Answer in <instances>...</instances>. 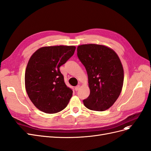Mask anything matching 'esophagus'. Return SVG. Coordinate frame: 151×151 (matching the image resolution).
I'll list each match as a JSON object with an SVG mask.
<instances>
[{"mask_svg":"<svg viewBox=\"0 0 151 151\" xmlns=\"http://www.w3.org/2000/svg\"><path fill=\"white\" fill-rule=\"evenodd\" d=\"M80 85H77L76 87H75V91H78V90H79V88H80Z\"/></svg>","mask_w":151,"mask_h":151,"instance_id":"1","label":"esophagus"}]
</instances>
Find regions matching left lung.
Wrapping results in <instances>:
<instances>
[{
  "label": "left lung",
  "instance_id": "8db88e82",
  "mask_svg": "<svg viewBox=\"0 0 151 151\" xmlns=\"http://www.w3.org/2000/svg\"><path fill=\"white\" fill-rule=\"evenodd\" d=\"M77 55L88 75L90 93L83 101L85 106L97 111L109 109L123 85V68L118 55L104 45L85 44L78 47Z\"/></svg>",
  "mask_w": 151,
  "mask_h": 151
}]
</instances>
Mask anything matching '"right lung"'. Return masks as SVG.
Wrapping results in <instances>:
<instances>
[{
	"label": "right lung",
	"mask_w": 151,
	"mask_h": 151,
	"mask_svg": "<svg viewBox=\"0 0 151 151\" xmlns=\"http://www.w3.org/2000/svg\"><path fill=\"white\" fill-rule=\"evenodd\" d=\"M75 46H50L38 49L30 58L25 71V87L37 109L53 114L63 110L73 90L64 83L59 68L74 54Z\"/></svg>",
	"instance_id": "obj_1"
}]
</instances>
